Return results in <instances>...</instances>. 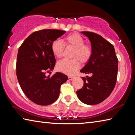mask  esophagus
<instances>
[{"mask_svg":"<svg viewBox=\"0 0 135 135\" xmlns=\"http://www.w3.org/2000/svg\"><path fill=\"white\" fill-rule=\"evenodd\" d=\"M68 79H69V80H70V81H72V80L74 79V77L73 76H68Z\"/></svg>","mask_w":135,"mask_h":135,"instance_id":"1","label":"esophagus"}]
</instances>
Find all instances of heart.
<instances>
[{"label":"heart","instance_id":"obj_1","mask_svg":"<svg viewBox=\"0 0 135 135\" xmlns=\"http://www.w3.org/2000/svg\"><path fill=\"white\" fill-rule=\"evenodd\" d=\"M64 41L65 45L74 48L72 54L74 59L62 60L59 61L57 64V69L68 75H73L80 67L79 59L82 63L87 62L90 60L93 54L92 49L89 45L84 44V39L78 33L70 34L65 37ZM51 49L54 56L60 58L64 49V45L60 40H56L51 44Z\"/></svg>","mask_w":135,"mask_h":135}]
</instances>
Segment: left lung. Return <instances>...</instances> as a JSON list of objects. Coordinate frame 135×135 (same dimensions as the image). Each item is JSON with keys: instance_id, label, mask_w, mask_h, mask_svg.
I'll return each instance as SVG.
<instances>
[{"instance_id": "1", "label": "left lung", "mask_w": 135, "mask_h": 135, "mask_svg": "<svg viewBox=\"0 0 135 135\" xmlns=\"http://www.w3.org/2000/svg\"><path fill=\"white\" fill-rule=\"evenodd\" d=\"M81 33L89 39L93 54L80 71L91 76L82 77L84 85L76 94L85 104L94 105L107 99L115 87L118 59L113 45L102 36L88 31Z\"/></svg>"}]
</instances>
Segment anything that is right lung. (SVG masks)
<instances>
[{
  "mask_svg": "<svg viewBox=\"0 0 135 135\" xmlns=\"http://www.w3.org/2000/svg\"><path fill=\"white\" fill-rule=\"evenodd\" d=\"M65 33V31L50 29L36 31L18 49L16 74L19 84L25 96L38 105H47L56 101L60 86L68 80L61 73L46 75L56 64L51 44Z\"/></svg>",
  "mask_w": 135,
  "mask_h": 135,
  "instance_id": "add662e5",
  "label": "right lung"
}]
</instances>
